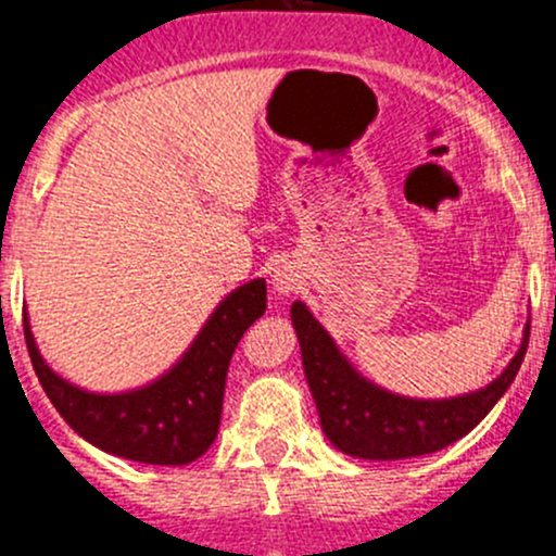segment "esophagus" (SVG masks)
Returning <instances> with one entry per match:
<instances>
[{
	"mask_svg": "<svg viewBox=\"0 0 556 556\" xmlns=\"http://www.w3.org/2000/svg\"><path fill=\"white\" fill-rule=\"evenodd\" d=\"M271 285L277 293H293L295 290V277L288 271V268H274Z\"/></svg>",
	"mask_w": 556,
	"mask_h": 556,
	"instance_id": "1",
	"label": "esophagus"
}]
</instances>
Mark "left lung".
Returning <instances> with one entry per match:
<instances>
[{
  "label": "left lung",
  "instance_id": "obj_1",
  "mask_svg": "<svg viewBox=\"0 0 556 556\" xmlns=\"http://www.w3.org/2000/svg\"><path fill=\"white\" fill-rule=\"evenodd\" d=\"M290 319L323 433L336 450L361 459L419 457L468 435L517 379L530 339L525 325L517 355L486 387L454 397H406L363 377L304 301H293Z\"/></svg>",
  "mask_w": 556,
  "mask_h": 556
}]
</instances>
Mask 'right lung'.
I'll use <instances>...</instances> for the list:
<instances>
[{"instance_id":"right-lung-1","label":"right lung","mask_w":556,"mask_h":556,"mask_svg":"<svg viewBox=\"0 0 556 556\" xmlns=\"http://www.w3.org/2000/svg\"><path fill=\"white\" fill-rule=\"evenodd\" d=\"M266 312V279L226 295L169 371L123 392L72 384L39 355L29 314L24 336L39 384L72 430L97 450L148 465H188L217 439L228 366L244 330Z\"/></svg>"}]
</instances>
